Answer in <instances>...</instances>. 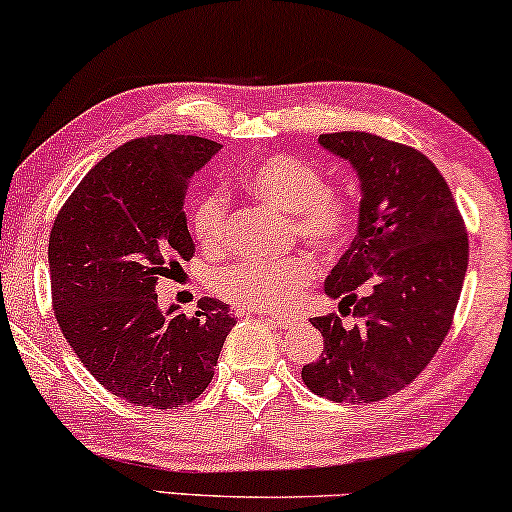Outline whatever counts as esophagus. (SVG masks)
<instances>
[{
  "label": "esophagus",
  "instance_id": "esophagus-1",
  "mask_svg": "<svg viewBox=\"0 0 512 512\" xmlns=\"http://www.w3.org/2000/svg\"><path fill=\"white\" fill-rule=\"evenodd\" d=\"M263 320H265V322H268V324H272V327H277V329H289V327H294V320H291V317L263 315Z\"/></svg>",
  "mask_w": 512,
  "mask_h": 512
}]
</instances>
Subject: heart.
I'll list each match as a JSON object with an SVG mask.
<instances>
[{"label": "heart", "mask_w": 512, "mask_h": 512, "mask_svg": "<svg viewBox=\"0 0 512 512\" xmlns=\"http://www.w3.org/2000/svg\"><path fill=\"white\" fill-rule=\"evenodd\" d=\"M244 190L294 214V228L324 254H334L350 240L357 221L355 197L343 188H327L322 171L291 155H268L240 171ZM228 199L209 190L192 204L190 225L202 247H221L228 232ZM315 277V263L305 256L251 258L216 275L214 287L225 301L254 310H280Z\"/></svg>", "instance_id": "b5f03b06"}]
</instances>
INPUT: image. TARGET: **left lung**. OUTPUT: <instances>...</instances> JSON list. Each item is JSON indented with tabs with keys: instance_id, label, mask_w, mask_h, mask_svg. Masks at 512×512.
I'll return each instance as SVG.
<instances>
[{
	"instance_id": "left-lung-1",
	"label": "left lung",
	"mask_w": 512,
	"mask_h": 512,
	"mask_svg": "<svg viewBox=\"0 0 512 512\" xmlns=\"http://www.w3.org/2000/svg\"><path fill=\"white\" fill-rule=\"evenodd\" d=\"M320 145L360 181L357 235L324 280L355 324L313 317L324 350L301 376L331 402H378L414 381L447 336L468 270L466 225L423 152L364 131L322 134Z\"/></svg>"
}]
</instances>
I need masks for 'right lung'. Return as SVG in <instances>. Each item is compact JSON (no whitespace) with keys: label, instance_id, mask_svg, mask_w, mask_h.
<instances>
[{"label":"right lung","instance_id":"add662e5","mask_svg":"<svg viewBox=\"0 0 512 512\" xmlns=\"http://www.w3.org/2000/svg\"><path fill=\"white\" fill-rule=\"evenodd\" d=\"M223 145L148 136L103 157L82 178L49 235L58 327L79 362L136 407L174 409L204 393L235 327L228 305L157 303V280L192 256L185 192Z\"/></svg>","mask_w":512,"mask_h":512}]
</instances>
